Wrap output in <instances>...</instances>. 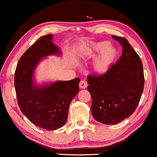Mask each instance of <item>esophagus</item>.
<instances>
[{
  "label": "esophagus",
  "instance_id": "34e87169",
  "mask_svg": "<svg viewBox=\"0 0 157 157\" xmlns=\"http://www.w3.org/2000/svg\"><path fill=\"white\" fill-rule=\"evenodd\" d=\"M87 82L85 80H81L80 83H79V87H80L81 89H86V88L87 87Z\"/></svg>",
  "mask_w": 157,
  "mask_h": 157
}]
</instances>
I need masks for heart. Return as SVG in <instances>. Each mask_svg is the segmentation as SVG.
Returning <instances> with one entry per match:
<instances>
[{
	"instance_id": "heart-1",
	"label": "heart",
	"mask_w": 157,
	"mask_h": 157,
	"mask_svg": "<svg viewBox=\"0 0 157 157\" xmlns=\"http://www.w3.org/2000/svg\"><path fill=\"white\" fill-rule=\"evenodd\" d=\"M77 53L78 58L82 60L91 59L98 54L94 61L93 70L96 75L102 76L106 74L115 63L118 50L108 41H94L82 45Z\"/></svg>"
}]
</instances>
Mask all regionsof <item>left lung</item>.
Here are the masks:
<instances>
[{"mask_svg": "<svg viewBox=\"0 0 157 157\" xmlns=\"http://www.w3.org/2000/svg\"><path fill=\"white\" fill-rule=\"evenodd\" d=\"M112 38L121 45V56L106 74L87 78L92 115L107 125L119 123L134 112L144 85L140 57L126 38Z\"/></svg>", "mask_w": 157, "mask_h": 157, "instance_id": "left-lung-1", "label": "left lung"}]
</instances>
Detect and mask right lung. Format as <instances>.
<instances>
[{
	"mask_svg": "<svg viewBox=\"0 0 157 157\" xmlns=\"http://www.w3.org/2000/svg\"><path fill=\"white\" fill-rule=\"evenodd\" d=\"M61 55L53 43V34L41 36L22 55L14 77L18 106L31 123L46 130L61 128L67 121L68 108L79 91L78 78L38 85L34 79L36 67L43 59Z\"/></svg>",
	"mask_w": 157,
	"mask_h": 157,
	"instance_id": "add662e5",
	"label": "right lung"
}]
</instances>
